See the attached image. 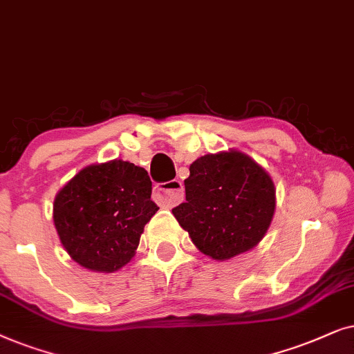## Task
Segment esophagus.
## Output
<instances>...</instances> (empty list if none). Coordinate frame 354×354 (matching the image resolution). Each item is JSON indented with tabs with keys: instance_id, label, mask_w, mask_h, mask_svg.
<instances>
[{
	"instance_id": "1",
	"label": "esophagus",
	"mask_w": 354,
	"mask_h": 354,
	"mask_svg": "<svg viewBox=\"0 0 354 354\" xmlns=\"http://www.w3.org/2000/svg\"><path fill=\"white\" fill-rule=\"evenodd\" d=\"M153 196L158 204L167 205V207H174L185 199V187H183L181 181L178 180L162 183V185L155 187Z\"/></svg>"
}]
</instances>
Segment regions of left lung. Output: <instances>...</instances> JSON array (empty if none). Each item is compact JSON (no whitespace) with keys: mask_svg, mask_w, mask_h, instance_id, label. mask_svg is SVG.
<instances>
[{"mask_svg":"<svg viewBox=\"0 0 354 354\" xmlns=\"http://www.w3.org/2000/svg\"><path fill=\"white\" fill-rule=\"evenodd\" d=\"M186 202L171 210L201 252L228 261L251 251L275 212L272 178L238 150L197 158L185 180Z\"/></svg>","mask_w":354,"mask_h":354,"instance_id":"1","label":"left lung"}]
</instances>
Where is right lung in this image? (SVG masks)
Returning <instances> with one entry per match:
<instances>
[{
	"label": "right lung",
	"instance_id": "obj_1",
	"mask_svg": "<svg viewBox=\"0 0 354 354\" xmlns=\"http://www.w3.org/2000/svg\"><path fill=\"white\" fill-rule=\"evenodd\" d=\"M144 168L111 160L88 165L55 197L59 241L79 266L93 272L120 270L134 257L144 226L158 207Z\"/></svg>",
	"mask_w": 354,
	"mask_h": 354
}]
</instances>
